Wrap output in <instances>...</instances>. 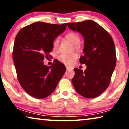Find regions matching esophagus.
<instances>
[{
	"mask_svg": "<svg viewBox=\"0 0 129 129\" xmlns=\"http://www.w3.org/2000/svg\"><path fill=\"white\" fill-rule=\"evenodd\" d=\"M66 69H67V70H73V69H72V68H69V67H68V66H66Z\"/></svg>",
	"mask_w": 129,
	"mask_h": 129,
	"instance_id": "esophagus-1",
	"label": "esophagus"
}]
</instances>
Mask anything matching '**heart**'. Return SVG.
<instances>
[{"instance_id": "heart-1", "label": "heart", "mask_w": 129, "mask_h": 129, "mask_svg": "<svg viewBox=\"0 0 129 129\" xmlns=\"http://www.w3.org/2000/svg\"><path fill=\"white\" fill-rule=\"evenodd\" d=\"M66 38L70 40L72 43L74 44V47L75 49H80V38L79 35L75 32H69L67 33ZM60 44V38L59 37L54 39L53 42V48L54 50H57L59 49ZM78 58V54L76 53L71 54H61L59 56L58 59L60 62L64 63L67 66H71Z\"/></svg>"}]
</instances>
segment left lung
Instances as JSON below:
<instances>
[{"mask_svg": "<svg viewBox=\"0 0 129 129\" xmlns=\"http://www.w3.org/2000/svg\"><path fill=\"white\" fill-rule=\"evenodd\" d=\"M68 26L84 37V55L80 57V63L87 66L84 71L74 69L72 83L77 92L84 98H97L109 87L115 69L113 40L108 31L93 20L68 23Z\"/></svg>", "mask_w": 129, "mask_h": 129, "instance_id": "1", "label": "left lung"}]
</instances>
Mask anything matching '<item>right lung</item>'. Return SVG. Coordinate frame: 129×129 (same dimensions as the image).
I'll return each mask as SVG.
<instances>
[{
  "mask_svg": "<svg viewBox=\"0 0 129 129\" xmlns=\"http://www.w3.org/2000/svg\"><path fill=\"white\" fill-rule=\"evenodd\" d=\"M67 24L38 22L21 29L16 36L12 53L17 79L23 89L36 99L49 96L66 72L58 60L52 66L43 64L53 50V42L62 33Z\"/></svg>",
  "mask_w": 129,
  "mask_h": 129,
  "instance_id": "obj_1",
  "label": "right lung"
}]
</instances>
